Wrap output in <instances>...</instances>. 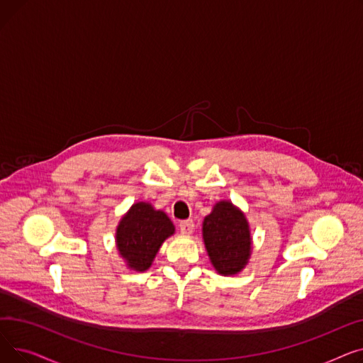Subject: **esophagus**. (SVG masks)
<instances>
[{
  "mask_svg": "<svg viewBox=\"0 0 363 363\" xmlns=\"http://www.w3.org/2000/svg\"><path fill=\"white\" fill-rule=\"evenodd\" d=\"M179 230H181V233H182L184 235L193 234V231H194V222H193V219L181 220V222H179Z\"/></svg>",
  "mask_w": 363,
  "mask_h": 363,
  "instance_id": "esophagus-1",
  "label": "esophagus"
}]
</instances>
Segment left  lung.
Wrapping results in <instances>:
<instances>
[{"label":"left lung","instance_id":"8db88e82","mask_svg":"<svg viewBox=\"0 0 363 363\" xmlns=\"http://www.w3.org/2000/svg\"><path fill=\"white\" fill-rule=\"evenodd\" d=\"M203 240L218 274L235 275L244 269L252 255L250 226L244 213L231 201L215 204L203 220Z\"/></svg>","mask_w":363,"mask_h":363}]
</instances>
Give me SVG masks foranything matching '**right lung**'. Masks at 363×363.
Returning a JSON list of instances; mask_svg holds the SVG:
<instances>
[{"instance_id":"right-lung-1","label":"right lung","mask_w":363,"mask_h":363,"mask_svg":"<svg viewBox=\"0 0 363 363\" xmlns=\"http://www.w3.org/2000/svg\"><path fill=\"white\" fill-rule=\"evenodd\" d=\"M174 233L175 226L164 212L156 211L145 201L132 204L116 230L119 255L129 269L144 272L155 260L163 241Z\"/></svg>"}]
</instances>
